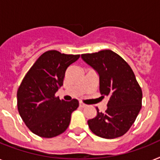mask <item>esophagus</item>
Wrapping results in <instances>:
<instances>
[{"instance_id":"obj_1","label":"esophagus","mask_w":160,"mask_h":160,"mask_svg":"<svg viewBox=\"0 0 160 160\" xmlns=\"http://www.w3.org/2000/svg\"><path fill=\"white\" fill-rule=\"evenodd\" d=\"M79 105H80V107H81V108H84V107H85V106H86V105L84 104V103H83L82 102H80Z\"/></svg>"}]
</instances>
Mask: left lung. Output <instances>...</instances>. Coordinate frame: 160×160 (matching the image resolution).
Masks as SVG:
<instances>
[{
  "label": "left lung",
  "mask_w": 160,
  "mask_h": 160,
  "mask_svg": "<svg viewBox=\"0 0 160 160\" xmlns=\"http://www.w3.org/2000/svg\"><path fill=\"white\" fill-rule=\"evenodd\" d=\"M81 58L98 73L99 91L108 96L107 109L88 120L96 136L105 139L122 136L134 123L141 108L142 91L130 66L111 50L82 54Z\"/></svg>",
  "instance_id": "1"
}]
</instances>
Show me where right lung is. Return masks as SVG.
Listing matches in <instances>:
<instances>
[{"label": "right lung", "mask_w": 160, "mask_h": 160, "mask_svg": "<svg viewBox=\"0 0 160 160\" xmlns=\"http://www.w3.org/2000/svg\"><path fill=\"white\" fill-rule=\"evenodd\" d=\"M80 55H68L51 50L40 56L29 69L17 91L18 111L31 132L52 138L67 129L71 113L79 107L74 98L65 101L55 97L63 84L67 67Z\"/></svg>", "instance_id": "add662e5"}]
</instances>
